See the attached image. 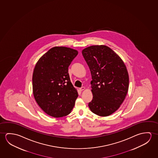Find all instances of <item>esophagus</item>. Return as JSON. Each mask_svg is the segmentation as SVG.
<instances>
[{
    "label": "esophagus",
    "instance_id": "esophagus-1",
    "mask_svg": "<svg viewBox=\"0 0 158 158\" xmlns=\"http://www.w3.org/2000/svg\"><path fill=\"white\" fill-rule=\"evenodd\" d=\"M85 87H81L80 88V90L81 91H82V90H85Z\"/></svg>",
    "mask_w": 158,
    "mask_h": 158
}]
</instances>
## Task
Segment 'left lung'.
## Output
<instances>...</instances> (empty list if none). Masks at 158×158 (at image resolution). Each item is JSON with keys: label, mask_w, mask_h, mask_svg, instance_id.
<instances>
[{"label": "left lung", "mask_w": 158, "mask_h": 158, "mask_svg": "<svg viewBox=\"0 0 158 158\" xmlns=\"http://www.w3.org/2000/svg\"><path fill=\"white\" fill-rule=\"evenodd\" d=\"M90 69L93 99L88 103L92 112L107 116L115 112L125 99L129 77L123 60L106 45H92L82 51Z\"/></svg>", "instance_id": "obj_1"}]
</instances>
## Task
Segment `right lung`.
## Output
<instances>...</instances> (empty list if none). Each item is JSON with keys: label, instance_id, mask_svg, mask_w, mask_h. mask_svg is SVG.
Returning a JSON list of instances; mask_svg holds the SVG:
<instances>
[{"label": "right lung", "instance_id": "add662e5", "mask_svg": "<svg viewBox=\"0 0 158 158\" xmlns=\"http://www.w3.org/2000/svg\"><path fill=\"white\" fill-rule=\"evenodd\" d=\"M77 50L65 47L51 48L35 64L32 76L36 102L54 118L68 115L75 105L77 91L71 82L68 68Z\"/></svg>", "mask_w": 158, "mask_h": 158}]
</instances>
